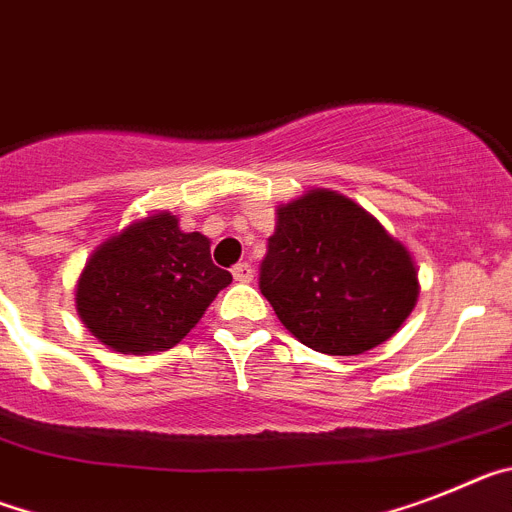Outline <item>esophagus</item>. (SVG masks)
Instances as JSON below:
<instances>
[{
    "instance_id": "1",
    "label": "esophagus",
    "mask_w": 512,
    "mask_h": 512,
    "mask_svg": "<svg viewBox=\"0 0 512 512\" xmlns=\"http://www.w3.org/2000/svg\"><path fill=\"white\" fill-rule=\"evenodd\" d=\"M231 275H234V281H239V283H250L252 278H255V270H252L250 262H239L237 268L231 270Z\"/></svg>"
}]
</instances>
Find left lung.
<instances>
[{"label": "left lung", "instance_id": "8db88e82", "mask_svg": "<svg viewBox=\"0 0 512 512\" xmlns=\"http://www.w3.org/2000/svg\"><path fill=\"white\" fill-rule=\"evenodd\" d=\"M260 291L306 348L361 355L389 340L420 296L417 265L366 208L314 188L275 208Z\"/></svg>", "mask_w": 512, "mask_h": 512}]
</instances>
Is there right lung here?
<instances>
[{
	"label": "right lung",
	"mask_w": 512,
	"mask_h": 512,
	"mask_svg": "<svg viewBox=\"0 0 512 512\" xmlns=\"http://www.w3.org/2000/svg\"><path fill=\"white\" fill-rule=\"evenodd\" d=\"M231 283L211 260V239L182 231L170 211L149 213L97 244L77 281V314L110 350L175 348Z\"/></svg>",
	"instance_id": "obj_1"
}]
</instances>
